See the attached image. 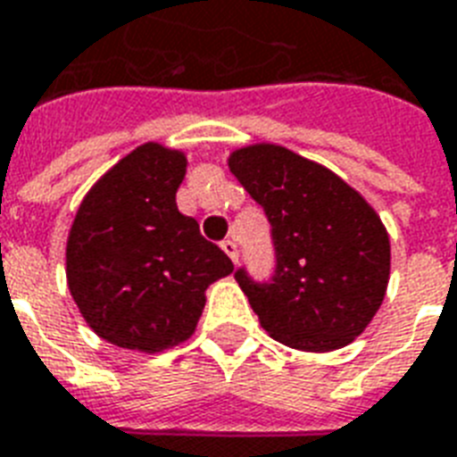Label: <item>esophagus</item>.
<instances>
[{
  "instance_id": "34e87169",
  "label": "esophagus",
  "mask_w": 457,
  "mask_h": 457,
  "mask_svg": "<svg viewBox=\"0 0 457 457\" xmlns=\"http://www.w3.org/2000/svg\"><path fill=\"white\" fill-rule=\"evenodd\" d=\"M221 250L231 257L233 264L238 262V245H236V240H224V243H221Z\"/></svg>"
}]
</instances>
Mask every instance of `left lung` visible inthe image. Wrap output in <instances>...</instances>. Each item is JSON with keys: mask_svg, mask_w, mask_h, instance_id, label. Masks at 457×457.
Segmentation results:
<instances>
[{"mask_svg": "<svg viewBox=\"0 0 457 457\" xmlns=\"http://www.w3.org/2000/svg\"><path fill=\"white\" fill-rule=\"evenodd\" d=\"M228 169L264 207L277 250L271 284L236 271L262 328L305 353L355 341L391 274L386 226L372 204L331 169L274 143L233 150Z\"/></svg>", "mask_w": 457, "mask_h": 457, "instance_id": "obj_1", "label": "left lung"}]
</instances>
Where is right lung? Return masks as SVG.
<instances>
[{"instance_id": "obj_1", "label": "right lung", "mask_w": 457, "mask_h": 457, "mask_svg": "<svg viewBox=\"0 0 457 457\" xmlns=\"http://www.w3.org/2000/svg\"><path fill=\"white\" fill-rule=\"evenodd\" d=\"M188 157L143 143L85 193L66 240V284L87 327L154 355L195 334L204 291L233 262L180 214Z\"/></svg>"}]
</instances>
